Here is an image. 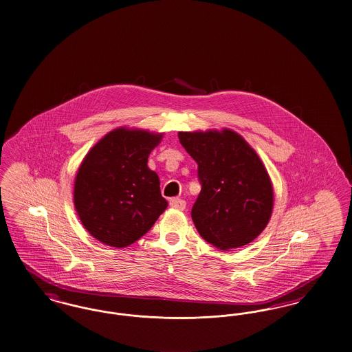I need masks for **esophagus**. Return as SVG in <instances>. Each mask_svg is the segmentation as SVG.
Returning a JSON list of instances; mask_svg holds the SVG:
<instances>
[{"label": "esophagus", "instance_id": "34e87169", "mask_svg": "<svg viewBox=\"0 0 352 352\" xmlns=\"http://www.w3.org/2000/svg\"><path fill=\"white\" fill-rule=\"evenodd\" d=\"M169 205L172 209H176V210H184L185 206H186V202L182 199H169Z\"/></svg>", "mask_w": 352, "mask_h": 352}]
</instances>
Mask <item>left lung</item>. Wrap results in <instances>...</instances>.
Returning a JSON list of instances; mask_svg holds the SVG:
<instances>
[{
    "label": "left lung",
    "instance_id": "left-lung-1",
    "mask_svg": "<svg viewBox=\"0 0 352 352\" xmlns=\"http://www.w3.org/2000/svg\"><path fill=\"white\" fill-rule=\"evenodd\" d=\"M179 139L199 166L202 188L192 219L199 235L223 251L251 243L274 209V186L259 155L230 129L179 131Z\"/></svg>",
    "mask_w": 352,
    "mask_h": 352
}]
</instances>
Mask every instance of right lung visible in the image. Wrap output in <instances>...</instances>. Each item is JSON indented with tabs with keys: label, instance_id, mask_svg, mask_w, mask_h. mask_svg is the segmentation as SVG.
Wrapping results in <instances>:
<instances>
[{
	"label": "right lung",
	"instance_id": "obj_1",
	"mask_svg": "<svg viewBox=\"0 0 352 352\" xmlns=\"http://www.w3.org/2000/svg\"><path fill=\"white\" fill-rule=\"evenodd\" d=\"M163 135L118 127L101 138L82 159L74 204L84 229L101 243L117 248L133 245L167 209L159 176L147 166Z\"/></svg>",
	"mask_w": 352,
	"mask_h": 352
}]
</instances>
